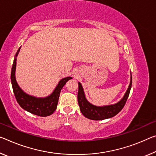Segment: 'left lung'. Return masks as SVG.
Returning a JSON list of instances; mask_svg holds the SVG:
<instances>
[{
    "instance_id": "obj_1",
    "label": "left lung",
    "mask_w": 156,
    "mask_h": 156,
    "mask_svg": "<svg viewBox=\"0 0 156 156\" xmlns=\"http://www.w3.org/2000/svg\"><path fill=\"white\" fill-rule=\"evenodd\" d=\"M132 85V76L130 77V83L124 96L119 102L115 105H106L103 107L95 106L91 104L86 99L83 88L80 83H78V102L80 110L83 115L87 119L91 120H103L105 119L111 118L115 116L123 109L126 102L129 96L130 89Z\"/></svg>"
}]
</instances>
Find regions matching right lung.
Returning <instances> with one entry per match:
<instances>
[{"mask_svg":"<svg viewBox=\"0 0 156 156\" xmlns=\"http://www.w3.org/2000/svg\"><path fill=\"white\" fill-rule=\"evenodd\" d=\"M19 51H20V48H19L18 51L16 53V57L18 55ZM16 61V58H14L11 71V82L14 96H15L16 101L19 105L25 110L28 111L33 115L39 116V117H46V116L52 115L57 108L62 88L64 87V85L69 80L72 78L66 77L62 79L53 92L48 97H34V96H30L23 92L16 83L15 79Z\"/></svg>","mask_w":156,"mask_h":156,"instance_id":"obj_1","label":"right lung"}]
</instances>
